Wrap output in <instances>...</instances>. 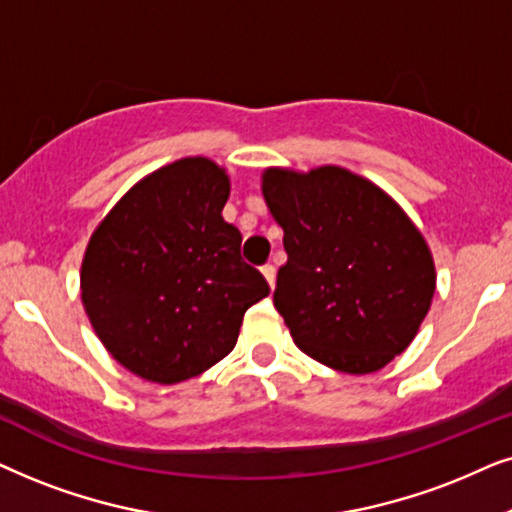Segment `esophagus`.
<instances>
[{
	"label": "esophagus",
	"mask_w": 512,
	"mask_h": 512,
	"mask_svg": "<svg viewBox=\"0 0 512 512\" xmlns=\"http://www.w3.org/2000/svg\"><path fill=\"white\" fill-rule=\"evenodd\" d=\"M262 274H264V278H267L269 288H274V285H276V269H274V264H264Z\"/></svg>",
	"instance_id": "1"
}]
</instances>
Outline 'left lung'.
Returning <instances> with one entry per match:
<instances>
[{
	"instance_id": "left-lung-1",
	"label": "left lung",
	"mask_w": 512,
	"mask_h": 512,
	"mask_svg": "<svg viewBox=\"0 0 512 512\" xmlns=\"http://www.w3.org/2000/svg\"><path fill=\"white\" fill-rule=\"evenodd\" d=\"M262 196L288 262L274 306L306 356L372 374L417 337L435 295V262L410 215L342 166H271Z\"/></svg>"
}]
</instances>
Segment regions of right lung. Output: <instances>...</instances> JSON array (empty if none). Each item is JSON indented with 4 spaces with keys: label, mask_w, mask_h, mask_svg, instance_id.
<instances>
[{
    "label": "right lung",
    "mask_w": 512,
    "mask_h": 512,
    "mask_svg": "<svg viewBox=\"0 0 512 512\" xmlns=\"http://www.w3.org/2000/svg\"><path fill=\"white\" fill-rule=\"evenodd\" d=\"M229 175L206 156L156 168L88 238L81 302L109 356L154 384L199 377L236 346L245 311L269 295L224 222Z\"/></svg>",
    "instance_id": "1"
}]
</instances>
